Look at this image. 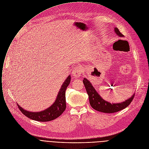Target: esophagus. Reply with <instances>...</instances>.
Masks as SVG:
<instances>
[{
	"mask_svg": "<svg viewBox=\"0 0 149 149\" xmlns=\"http://www.w3.org/2000/svg\"><path fill=\"white\" fill-rule=\"evenodd\" d=\"M81 72H82L81 68L79 66H77L73 69L72 72V74L74 77H78L81 75Z\"/></svg>",
	"mask_w": 149,
	"mask_h": 149,
	"instance_id": "obj_1",
	"label": "esophagus"
}]
</instances>
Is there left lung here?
<instances>
[{
	"label": "left lung",
	"instance_id": "1",
	"mask_svg": "<svg viewBox=\"0 0 149 149\" xmlns=\"http://www.w3.org/2000/svg\"><path fill=\"white\" fill-rule=\"evenodd\" d=\"M114 32L118 36L121 38L124 37L123 35L120 33L119 30L117 27L114 28ZM83 82L85 86L86 92L88 95L89 102H90L91 106L95 110L100 112L112 113L120 111L127 107L131 103L134 96V94L130 98L122 103H110L101 97L99 93H97V92L96 91L92 83H91V82L87 79L84 78Z\"/></svg>",
	"mask_w": 149,
	"mask_h": 149
}]
</instances>
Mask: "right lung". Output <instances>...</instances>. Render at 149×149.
<instances>
[{
    "instance_id": "obj_1",
    "label": "right lung",
    "mask_w": 149,
    "mask_h": 149,
    "mask_svg": "<svg viewBox=\"0 0 149 149\" xmlns=\"http://www.w3.org/2000/svg\"><path fill=\"white\" fill-rule=\"evenodd\" d=\"M70 79L71 77L69 75L62 85L54 103L46 110L39 112H31L24 110L17 104L19 109L23 114L28 118L34 120L45 122L55 119V118L60 116L66 109V104L65 92L70 82Z\"/></svg>"
}]
</instances>
